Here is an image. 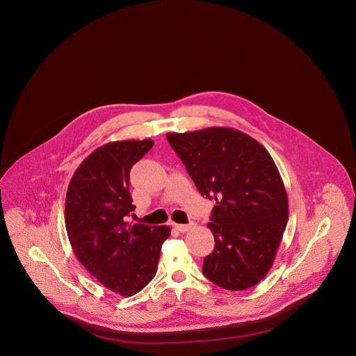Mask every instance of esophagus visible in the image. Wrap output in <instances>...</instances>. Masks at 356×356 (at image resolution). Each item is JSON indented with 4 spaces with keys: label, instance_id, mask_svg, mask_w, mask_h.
<instances>
[{
    "label": "esophagus",
    "instance_id": "34e87169",
    "mask_svg": "<svg viewBox=\"0 0 356 356\" xmlns=\"http://www.w3.org/2000/svg\"><path fill=\"white\" fill-rule=\"evenodd\" d=\"M173 227L180 232H186L188 229H191L192 224H173Z\"/></svg>",
    "mask_w": 356,
    "mask_h": 356
}]
</instances>
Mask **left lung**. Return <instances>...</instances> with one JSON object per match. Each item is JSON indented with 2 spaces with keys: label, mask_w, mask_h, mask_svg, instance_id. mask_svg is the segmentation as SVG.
<instances>
[{
  "label": "left lung",
  "mask_w": 356,
  "mask_h": 356,
  "mask_svg": "<svg viewBox=\"0 0 356 356\" xmlns=\"http://www.w3.org/2000/svg\"><path fill=\"white\" fill-rule=\"evenodd\" d=\"M167 140L202 196L216 202L208 222L215 250L204 259V276L229 291L254 287L270 271L288 221L287 192L271 154L222 127Z\"/></svg>",
  "instance_id": "8db88e82"
}]
</instances>
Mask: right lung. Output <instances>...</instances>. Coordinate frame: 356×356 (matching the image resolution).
Returning a JSON list of instances; mask_svg holds the SVG:
<instances>
[{"instance_id":"1","label":"right lung","mask_w":356,"mask_h":356,"mask_svg":"<svg viewBox=\"0 0 356 356\" xmlns=\"http://www.w3.org/2000/svg\"><path fill=\"white\" fill-rule=\"evenodd\" d=\"M152 140L113 141L90 153L67 192L65 227L76 257L104 287L132 296L156 275L167 225L132 224L129 172Z\"/></svg>"}]
</instances>
